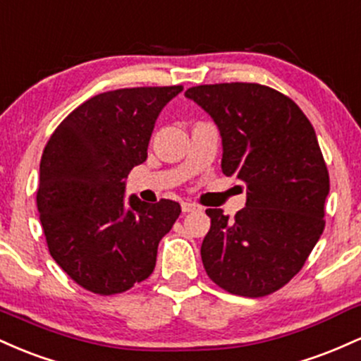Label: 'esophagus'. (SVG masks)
<instances>
[{
  "label": "esophagus",
  "instance_id": "1",
  "mask_svg": "<svg viewBox=\"0 0 361 361\" xmlns=\"http://www.w3.org/2000/svg\"><path fill=\"white\" fill-rule=\"evenodd\" d=\"M198 209H200V207L195 205V204H192V202H183V204H181V210H183L185 214H188V212H195V210H198Z\"/></svg>",
  "mask_w": 361,
  "mask_h": 361
}]
</instances>
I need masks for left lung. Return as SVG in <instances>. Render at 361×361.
I'll use <instances>...</instances> for the list:
<instances>
[{
	"instance_id": "1",
	"label": "left lung",
	"mask_w": 361,
	"mask_h": 361,
	"mask_svg": "<svg viewBox=\"0 0 361 361\" xmlns=\"http://www.w3.org/2000/svg\"><path fill=\"white\" fill-rule=\"evenodd\" d=\"M185 97L217 123L222 173L247 193L234 219L205 210L207 275L234 295H270L302 270L324 231L329 173L312 123L295 102L258 82L200 85Z\"/></svg>"
}]
</instances>
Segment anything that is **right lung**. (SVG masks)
I'll return each instance as SVG.
<instances>
[{
  "mask_svg": "<svg viewBox=\"0 0 361 361\" xmlns=\"http://www.w3.org/2000/svg\"><path fill=\"white\" fill-rule=\"evenodd\" d=\"M183 86L100 93L57 126L40 159L37 209L56 263L82 288L114 295L151 275L178 202L126 205L130 169L147 159L159 111Z\"/></svg>",
  "mask_w": 361,
  "mask_h": 361,
  "instance_id": "right-lung-1",
  "label": "right lung"
}]
</instances>
